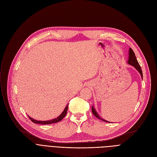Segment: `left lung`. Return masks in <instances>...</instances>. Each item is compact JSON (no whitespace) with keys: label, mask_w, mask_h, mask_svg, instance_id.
Wrapping results in <instances>:
<instances>
[{"label":"left lung","mask_w":157,"mask_h":157,"mask_svg":"<svg viewBox=\"0 0 157 157\" xmlns=\"http://www.w3.org/2000/svg\"><path fill=\"white\" fill-rule=\"evenodd\" d=\"M127 63H128L129 65H132V66H133V67L139 72V73L140 74V75L141 76L142 79H143V72H142V70H141V66L139 65V63H138V62H137V60L136 55H135V54H134L133 50H132V49L131 48H129V50H128V61H127ZM125 105H123V106H125ZM92 111L93 114H94V116L96 117L97 118H98L99 120H102V121H105V122L110 123V122L108 121H107V120H105L102 119V118L100 117V115L98 114L97 113V112L96 111L95 108H94V105L92 106Z\"/></svg>","instance_id":"1"}]
</instances>
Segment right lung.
Listing matches in <instances>:
<instances>
[{
	"label": "right lung",
	"instance_id": "add662e5",
	"mask_svg": "<svg viewBox=\"0 0 157 157\" xmlns=\"http://www.w3.org/2000/svg\"><path fill=\"white\" fill-rule=\"evenodd\" d=\"M68 105H69V104H67V105H66L65 108L64 109V110L63 111V112L60 114V116L58 117L57 118H55V119H53L52 120H48V121H38V120H34V118H32L31 117H30L29 116H28L29 117V118L30 119V120L34 122V123H37V124H40V125H49V124H52V123H57V122H59L60 121H61L66 115V114H67V109H68Z\"/></svg>",
	"mask_w": 157,
	"mask_h": 157
}]
</instances>
